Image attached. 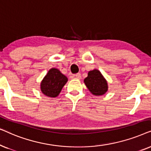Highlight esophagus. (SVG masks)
Here are the masks:
<instances>
[{"label": "esophagus", "instance_id": "esophagus-1", "mask_svg": "<svg viewBox=\"0 0 151 151\" xmlns=\"http://www.w3.org/2000/svg\"><path fill=\"white\" fill-rule=\"evenodd\" d=\"M74 77L76 78L77 79H80L81 78V74L80 73H77L75 75H74Z\"/></svg>", "mask_w": 151, "mask_h": 151}]
</instances>
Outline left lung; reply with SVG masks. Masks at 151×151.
Listing matches in <instances>:
<instances>
[{
    "label": "left lung",
    "instance_id": "left-lung-1",
    "mask_svg": "<svg viewBox=\"0 0 151 151\" xmlns=\"http://www.w3.org/2000/svg\"><path fill=\"white\" fill-rule=\"evenodd\" d=\"M88 90L94 96L104 95L108 91V81L99 70L88 72V77L83 80Z\"/></svg>",
    "mask_w": 151,
    "mask_h": 151
}]
</instances>
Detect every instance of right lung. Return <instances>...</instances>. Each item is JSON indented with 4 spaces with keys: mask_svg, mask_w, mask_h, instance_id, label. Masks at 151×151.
Wrapping results in <instances>:
<instances>
[{
    "mask_svg": "<svg viewBox=\"0 0 151 151\" xmlns=\"http://www.w3.org/2000/svg\"><path fill=\"white\" fill-rule=\"evenodd\" d=\"M68 80L67 77L62 74L59 69L52 68L49 70L41 82V91L49 97H56L60 94Z\"/></svg>",
    "mask_w": 151,
    "mask_h": 151,
    "instance_id": "right-lung-1",
    "label": "right lung"
}]
</instances>
